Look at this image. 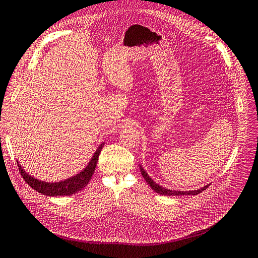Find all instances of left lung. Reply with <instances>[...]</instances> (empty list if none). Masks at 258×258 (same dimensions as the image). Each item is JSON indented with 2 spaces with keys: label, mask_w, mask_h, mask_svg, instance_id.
I'll list each match as a JSON object with an SVG mask.
<instances>
[{
  "label": "left lung",
  "mask_w": 258,
  "mask_h": 258,
  "mask_svg": "<svg viewBox=\"0 0 258 258\" xmlns=\"http://www.w3.org/2000/svg\"><path fill=\"white\" fill-rule=\"evenodd\" d=\"M140 170H141V173H142V176L144 177V179L146 181V183L150 185V187L152 189H154L156 192L159 194V195H162V196H183V195H198L200 194L201 191L206 190L208 187L210 186V184L201 187V188L199 189H196V190H189V191H182V190H172V189H168V188H165V187L160 186L159 184H157L156 182H154L153 179L150 177V175H148L145 170L140 166Z\"/></svg>",
  "instance_id": "left-lung-1"
}]
</instances>
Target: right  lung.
<instances>
[{
  "label": "right lung",
  "instance_id": "1",
  "mask_svg": "<svg viewBox=\"0 0 258 258\" xmlns=\"http://www.w3.org/2000/svg\"><path fill=\"white\" fill-rule=\"evenodd\" d=\"M103 145L104 143H101L99 145V147L97 148L95 154H93L92 158L90 159L87 167L84 168V170L81 171L80 173H77L72 177H68L63 179V181H60V182L41 181V179H37L33 176H31L28 172H26V171L22 169L21 165H19V162L17 161L19 172L21 173L23 179H25V181L32 187L33 189L43 195H46V196H50V197L71 196L73 194L81 191L84 187L87 186V184L89 183L93 172H95L99 155L101 150H102Z\"/></svg>",
  "mask_w": 258,
  "mask_h": 258
}]
</instances>
